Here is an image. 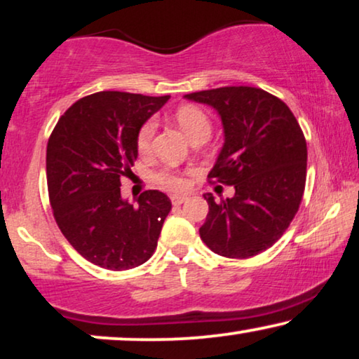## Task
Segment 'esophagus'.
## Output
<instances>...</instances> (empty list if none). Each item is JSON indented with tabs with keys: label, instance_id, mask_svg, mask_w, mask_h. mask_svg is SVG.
Wrapping results in <instances>:
<instances>
[{
	"label": "esophagus",
	"instance_id": "esophagus-1",
	"mask_svg": "<svg viewBox=\"0 0 359 359\" xmlns=\"http://www.w3.org/2000/svg\"><path fill=\"white\" fill-rule=\"evenodd\" d=\"M186 201H188V196H184V194H173V196H171V203H173L175 205L183 204V203H186Z\"/></svg>",
	"mask_w": 359,
	"mask_h": 359
}]
</instances>
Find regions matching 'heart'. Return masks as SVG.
Instances as JSON below:
<instances>
[{
  "label": "heart",
  "instance_id": "1",
  "mask_svg": "<svg viewBox=\"0 0 359 359\" xmlns=\"http://www.w3.org/2000/svg\"><path fill=\"white\" fill-rule=\"evenodd\" d=\"M176 124L181 127V130L188 135V139L193 142L196 139H208L210 135V126L209 117L204 114L203 111L193 106H183L175 112ZM156 132V122L154 119H149L144 126L140 127L139 135H137V147H139L140 154H149L151 150V140ZM158 181L161 184L168 186L171 189H183L188 186V180L183 175L175 173V171L165 170L158 173Z\"/></svg>",
  "mask_w": 359,
  "mask_h": 359
}]
</instances>
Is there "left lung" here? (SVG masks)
Masks as SVG:
<instances>
[{
    "label": "left lung",
    "mask_w": 359,
    "mask_h": 359,
    "mask_svg": "<svg viewBox=\"0 0 359 359\" xmlns=\"http://www.w3.org/2000/svg\"><path fill=\"white\" fill-rule=\"evenodd\" d=\"M184 97L210 106L222 121L224 145L209 178L235 189L219 201L204 194L209 214L201 238L222 257H255L286 232L302 201L307 145L301 127L281 100L259 88L225 86Z\"/></svg>",
    "instance_id": "1"
}]
</instances>
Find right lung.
I'll return each mask as SVG.
<instances>
[{
  "instance_id": "1",
  "label": "right lung",
  "mask_w": 359,
  "mask_h": 359,
  "mask_svg": "<svg viewBox=\"0 0 359 359\" xmlns=\"http://www.w3.org/2000/svg\"><path fill=\"white\" fill-rule=\"evenodd\" d=\"M170 96L101 91L76 101L47 144L48 198L62 233L97 266L124 271L145 263L171 210L149 189L137 204L121 196V178L139 155L140 127Z\"/></svg>"
}]
</instances>
